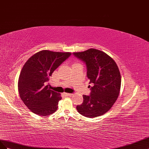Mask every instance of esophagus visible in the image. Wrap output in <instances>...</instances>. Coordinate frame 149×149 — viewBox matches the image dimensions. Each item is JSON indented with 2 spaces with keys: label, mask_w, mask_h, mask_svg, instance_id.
<instances>
[{
  "label": "esophagus",
  "mask_w": 149,
  "mask_h": 149,
  "mask_svg": "<svg viewBox=\"0 0 149 149\" xmlns=\"http://www.w3.org/2000/svg\"><path fill=\"white\" fill-rule=\"evenodd\" d=\"M63 94L65 95V96H67V97H70V96L72 95V94H71V93H64Z\"/></svg>",
  "instance_id": "34e87169"
}]
</instances>
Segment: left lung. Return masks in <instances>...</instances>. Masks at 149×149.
<instances>
[{"mask_svg":"<svg viewBox=\"0 0 149 149\" xmlns=\"http://www.w3.org/2000/svg\"><path fill=\"white\" fill-rule=\"evenodd\" d=\"M73 54L86 63L87 77L93 85L91 95H83V103L77 110L88 118L102 116L112 108L120 93L121 75L117 63L103 51L93 48Z\"/></svg>","mask_w":149,"mask_h":149,"instance_id":"1","label":"left lung"}]
</instances>
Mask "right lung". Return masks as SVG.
Listing matches in <instances>:
<instances>
[{"instance_id": "add662e5", "label": "right lung", "mask_w": 149, "mask_h": 149, "mask_svg": "<svg viewBox=\"0 0 149 149\" xmlns=\"http://www.w3.org/2000/svg\"><path fill=\"white\" fill-rule=\"evenodd\" d=\"M70 55L69 52L42 50L25 62L19 75L18 90L21 100L33 113L45 116L57 110L61 93L50 90L45 82Z\"/></svg>"}]
</instances>
